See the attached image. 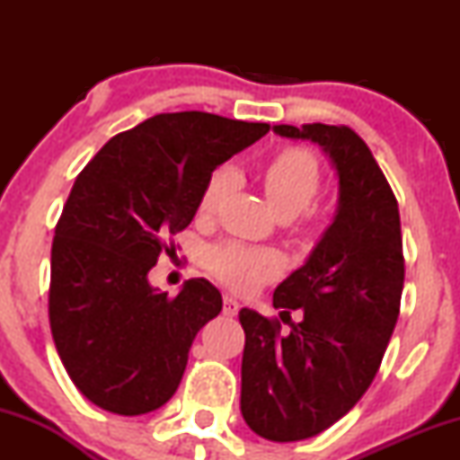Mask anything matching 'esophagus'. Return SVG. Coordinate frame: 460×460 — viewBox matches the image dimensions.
Instances as JSON below:
<instances>
[{"instance_id": "obj_1", "label": "esophagus", "mask_w": 460, "mask_h": 460, "mask_svg": "<svg viewBox=\"0 0 460 460\" xmlns=\"http://www.w3.org/2000/svg\"><path fill=\"white\" fill-rule=\"evenodd\" d=\"M237 311H240V303H237L234 296H225L223 314L229 315V318H234V315H237Z\"/></svg>"}]
</instances>
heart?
Returning a JSON list of instances; mask_svg holds the SVG:
<instances>
[{"label":"heart","mask_w":460,"mask_h":460,"mask_svg":"<svg viewBox=\"0 0 460 460\" xmlns=\"http://www.w3.org/2000/svg\"><path fill=\"white\" fill-rule=\"evenodd\" d=\"M234 175L226 168L216 171L200 194V214H212L231 188ZM263 192L279 218H296L314 203L322 188L318 157L307 149H283L263 166ZM205 266L220 281L235 289H251L281 270V255L272 248L246 246L240 242H223L205 252Z\"/></svg>","instance_id":"b5f03b06"}]
</instances>
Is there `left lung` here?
<instances>
[{"instance_id": "8db88e82", "label": "left lung", "mask_w": 460, "mask_h": 460, "mask_svg": "<svg viewBox=\"0 0 460 460\" xmlns=\"http://www.w3.org/2000/svg\"><path fill=\"white\" fill-rule=\"evenodd\" d=\"M322 146L337 172V209L307 261L277 285L281 322L240 311L246 332L240 409L268 441L331 429L367 392L400 314L404 285L398 200L372 151L350 128L274 125ZM289 310H300L292 323Z\"/></svg>"}]
</instances>
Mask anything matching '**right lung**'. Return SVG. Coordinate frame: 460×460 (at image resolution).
Masks as SVG:
<instances>
[{
  "label": "right lung",
  "mask_w": 460,
  "mask_h": 460,
  "mask_svg": "<svg viewBox=\"0 0 460 460\" xmlns=\"http://www.w3.org/2000/svg\"><path fill=\"white\" fill-rule=\"evenodd\" d=\"M268 123L208 112L157 114L105 142L73 183L51 246L49 324L75 387L116 415L172 398L197 332L223 309L205 279L175 298L149 283L172 235L192 223L220 164Z\"/></svg>",
  "instance_id": "add662e5"
}]
</instances>
